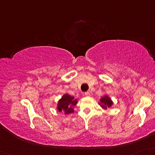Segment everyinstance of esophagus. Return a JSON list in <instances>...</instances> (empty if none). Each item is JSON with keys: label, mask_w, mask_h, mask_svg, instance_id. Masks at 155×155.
Here are the masks:
<instances>
[{"label": "esophagus", "mask_w": 155, "mask_h": 155, "mask_svg": "<svg viewBox=\"0 0 155 155\" xmlns=\"http://www.w3.org/2000/svg\"><path fill=\"white\" fill-rule=\"evenodd\" d=\"M84 94H85V96H87V97L91 96V93H89V92H86V93H84Z\"/></svg>", "instance_id": "esophagus-1"}]
</instances>
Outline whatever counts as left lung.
<instances>
[{
    "instance_id": "1",
    "label": "left lung",
    "mask_w": 155,
    "mask_h": 155,
    "mask_svg": "<svg viewBox=\"0 0 155 155\" xmlns=\"http://www.w3.org/2000/svg\"><path fill=\"white\" fill-rule=\"evenodd\" d=\"M98 104L103 109L106 110L107 108H110L112 106L114 102L107 94H105L104 97H102L100 99Z\"/></svg>"
}]
</instances>
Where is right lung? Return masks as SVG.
<instances>
[{
  "instance_id": "add662e5",
  "label": "right lung",
  "mask_w": 155,
  "mask_h": 155,
  "mask_svg": "<svg viewBox=\"0 0 155 155\" xmlns=\"http://www.w3.org/2000/svg\"><path fill=\"white\" fill-rule=\"evenodd\" d=\"M78 100L69 95V94H64L58 100L56 109L60 112H63L64 115L74 112L73 107L77 105Z\"/></svg>"
}]
</instances>
